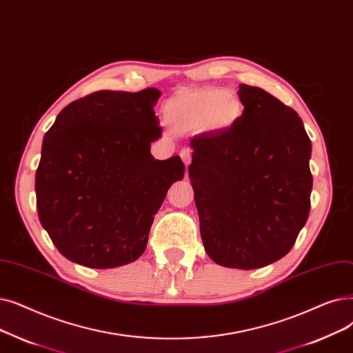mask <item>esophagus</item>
I'll return each mask as SVG.
<instances>
[{
	"label": "esophagus",
	"mask_w": 353,
	"mask_h": 353,
	"mask_svg": "<svg viewBox=\"0 0 353 353\" xmlns=\"http://www.w3.org/2000/svg\"><path fill=\"white\" fill-rule=\"evenodd\" d=\"M180 157H181V160H183V163H185V165H186V168H188V165L192 163V152H190V150H181L180 151Z\"/></svg>",
	"instance_id": "esophagus-1"
}]
</instances>
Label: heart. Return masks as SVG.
I'll return each instance as SVG.
<instances>
[{
  "label": "heart",
  "instance_id": "obj_1",
  "mask_svg": "<svg viewBox=\"0 0 353 353\" xmlns=\"http://www.w3.org/2000/svg\"><path fill=\"white\" fill-rule=\"evenodd\" d=\"M245 112L242 98L235 90L202 86L180 90L167 101L164 114L174 130L226 132L239 124Z\"/></svg>",
  "mask_w": 353,
  "mask_h": 353
}]
</instances>
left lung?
Returning a JSON list of instances; mask_svg holds the SVG:
<instances>
[{"label": "left lung", "instance_id": "1", "mask_svg": "<svg viewBox=\"0 0 353 353\" xmlns=\"http://www.w3.org/2000/svg\"><path fill=\"white\" fill-rule=\"evenodd\" d=\"M239 124L190 141L189 177L212 261L255 270L283 258L307 222L312 143L294 110L261 88L239 85Z\"/></svg>", "mask_w": 353, "mask_h": 353}]
</instances>
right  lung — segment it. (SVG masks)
Returning a JSON list of instances; mask_svg holds the SVG:
<instances>
[{
    "label": "right lung",
    "mask_w": 353,
    "mask_h": 353,
    "mask_svg": "<svg viewBox=\"0 0 353 353\" xmlns=\"http://www.w3.org/2000/svg\"><path fill=\"white\" fill-rule=\"evenodd\" d=\"M161 92L99 90L69 103L46 132L36 172L39 219L69 261L134 263L145 251L167 190L185 176L179 156L156 160Z\"/></svg>",
    "instance_id": "obj_1"
}]
</instances>
